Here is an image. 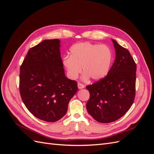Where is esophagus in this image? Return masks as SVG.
I'll use <instances>...</instances> for the list:
<instances>
[{
    "label": "esophagus",
    "mask_w": 154,
    "mask_h": 154,
    "mask_svg": "<svg viewBox=\"0 0 154 154\" xmlns=\"http://www.w3.org/2000/svg\"><path fill=\"white\" fill-rule=\"evenodd\" d=\"M78 87L79 89H82V88L85 87V86H84V85H83L82 83H78Z\"/></svg>",
    "instance_id": "34e87169"
}]
</instances>
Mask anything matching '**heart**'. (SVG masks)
Here are the masks:
<instances>
[{
    "mask_svg": "<svg viewBox=\"0 0 154 154\" xmlns=\"http://www.w3.org/2000/svg\"><path fill=\"white\" fill-rule=\"evenodd\" d=\"M71 56L63 58V64L68 76L75 80L82 71L83 80L91 78L98 81L108 74L112 60L110 49L106 45L88 42L73 45L70 49Z\"/></svg>",
    "mask_w": 154,
    "mask_h": 154,
    "instance_id": "heart-1",
    "label": "heart"
}]
</instances>
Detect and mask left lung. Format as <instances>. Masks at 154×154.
Returning <instances> with one entry per match:
<instances>
[{"instance_id": "left-lung-1", "label": "left lung", "mask_w": 154, "mask_h": 154, "mask_svg": "<svg viewBox=\"0 0 154 154\" xmlns=\"http://www.w3.org/2000/svg\"><path fill=\"white\" fill-rule=\"evenodd\" d=\"M116 59L107 75L86 88L90 93L87 110L97 122H115L130 109L136 92V64L129 51L112 39Z\"/></svg>"}]
</instances>
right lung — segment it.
Returning a JSON list of instances; mask_svg holds the SVG:
<instances>
[{"instance_id": "add662e5", "label": "right lung", "mask_w": 154, "mask_h": 154, "mask_svg": "<svg viewBox=\"0 0 154 154\" xmlns=\"http://www.w3.org/2000/svg\"><path fill=\"white\" fill-rule=\"evenodd\" d=\"M60 48V40H44L28 51L20 70L23 103L36 118L48 122L66 115L78 91L77 82L65 75Z\"/></svg>"}]
</instances>
